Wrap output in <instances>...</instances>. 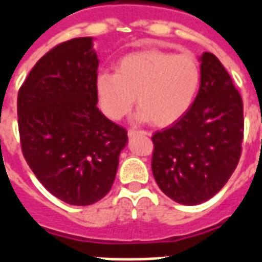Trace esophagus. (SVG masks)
Returning a JSON list of instances; mask_svg holds the SVG:
<instances>
[{"instance_id":"obj_1","label":"esophagus","mask_w":262,"mask_h":262,"mask_svg":"<svg viewBox=\"0 0 262 262\" xmlns=\"http://www.w3.org/2000/svg\"><path fill=\"white\" fill-rule=\"evenodd\" d=\"M139 135H143V136H149L148 132H144V130H135V129H130V130L127 132V136L129 137H135V136H139Z\"/></svg>"}]
</instances>
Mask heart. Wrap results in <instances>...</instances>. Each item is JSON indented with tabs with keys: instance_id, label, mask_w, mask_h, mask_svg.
<instances>
[{
	"instance_id": "1",
	"label": "heart",
	"mask_w": 262,
	"mask_h": 262,
	"mask_svg": "<svg viewBox=\"0 0 262 262\" xmlns=\"http://www.w3.org/2000/svg\"><path fill=\"white\" fill-rule=\"evenodd\" d=\"M201 83V71L191 54L141 50L119 59L115 73L96 77V94L103 113L113 121L126 117L135 98L141 121L168 126L186 114Z\"/></svg>"
}]
</instances>
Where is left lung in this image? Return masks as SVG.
<instances>
[{
  "mask_svg": "<svg viewBox=\"0 0 262 262\" xmlns=\"http://www.w3.org/2000/svg\"><path fill=\"white\" fill-rule=\"evenodd\" d=\"M199 94L174 125L152 136V172L160 190L185 205L207 201L238 166L244 103L216 55L204 53Z\"/></svg>",
  "mask_w": 262,
  "mask_h": 262,
  "instance_id": "8db88e82",
  "label": "left lung"
}]
</instances>
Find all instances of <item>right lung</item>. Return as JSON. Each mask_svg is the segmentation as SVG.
Returning <instances> with one entry per match:
<instances>
[{
	"instance_id": "add662e5",
	"label": "right lung",
	"mask_w": 262,
	"mask_h": 262,
	"mask_svg": "<svg viewBox=\"0 0 262 262\" xmlns=\"http://www.w3.org/2000/svg\"><path fill=\"white\" fill-rule=\"evenodd\" d=\"M92 38L47 51L17 95L24 159L39 182L71 205L102 200L114 183L127 132L99 111Z\"/></svg>"
}]
</instances>
